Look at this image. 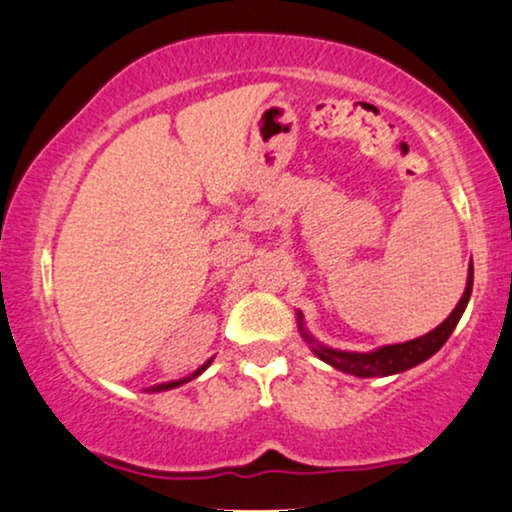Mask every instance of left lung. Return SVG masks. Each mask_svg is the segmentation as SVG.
Returning <instances> with one entry per match:
<instances>
[{
  "instance_id": "left-lung-1",
  "label": "left lung",
  "mask_w": 512,
  "mask_h": 512,
  "mask_svg": "<svg viewBox=\"0 0 512 512\" xmlns=\"http://www.w3.org/2000/svg\"><path fill=\"white\" fill-rule=\"evenodd\" d=\"M472 279H474V269L470 262V274H467V283H465V293L460 298V303L455 305V310L448 315L443 322L436 326L434 331L424 334L420 338H412V341L405 343H396V346H384L372 350V353H348V350H334L326 348L322 343H317L307 331L303 329V312H298V322H300V331H303L305 341L310 343L312 350L319 360H324L326 365L341 369V372L353 374V377H389V374H398L405 372V369L420 365V362L429 360L436 350H439L443 343L448 341V336L453 334L455 324L460 322L463 317L467 303H470L472 295Z\"/></svg>"
}]
</instances>
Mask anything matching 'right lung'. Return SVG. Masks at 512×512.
<instances>
[{
    "label": "right lung",
    "mask_w": 512,
    "mask_h": 512,
    "mask_svg": "<svg viewBox=\"0 0 512 512\" xmlns=\"http://www.w3.org/2000/svg\"><path fill=\"white\" fill-rule=\"evenodd\" d=\"M209 362H212V360H207V362H205V365H202L200 369H197V372H193V374H190V377H186V379H178V381H166V384H157V386H150V389H147V391H150V393H155V391H169V389H176V386H181V384H186V381H190V379L200 377V374H202V372H205V369L209 367Z\"/></svg>",
    "instance_id": "obj_1"
}]
</instances>
